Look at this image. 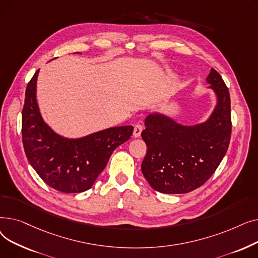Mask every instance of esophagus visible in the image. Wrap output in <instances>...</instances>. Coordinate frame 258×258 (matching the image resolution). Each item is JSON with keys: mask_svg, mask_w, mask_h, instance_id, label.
Returning <instances> with one entry per match:
<instances>
[{"mask_svg": "<svg viewBox=\"0 0 258 258\" xmlns=\"http://www.w3.org/2000/svg\"><path fill=\"white\" fill-rule=\"evenodd\" d=\"M141 133H142V126L141 125H136L134 127V132H133V136L135 138H139L141 136Z\"/></svg>", "mask_w": 258, "mask_h": 258, "instance_id": "esophagus-1", "label": "esophagus"}]
</instances>
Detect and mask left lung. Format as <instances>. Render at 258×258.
<instances>
[{"mask_svg":"<svg viewBox=\"0 0 258 258\" xmlns=\"http://www.w3.org/2000/svg\"><path fill=\"white\" fill-rule=\"evenodd\" d=\"M206 81L216 104L204 122L182 124L161 112L145 118L141 136L147 153L141 170L159 192L177 195L195 190L214 173L227 153L232 128L229 91L214 69Z\"/></svg>","mask_w":258,"mask_h":258,"instance_id":"1","label":"left lung"}]
</instances>
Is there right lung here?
I'll use <instances>...</instances> for the list:
<instances>
[{
    "label": "right lung",
    "mask_w": 258,
    "mask_h": 258,
    "mask_svg": "<svg viewBox=\"0 0 258 258\" xmlns=\"http://www.w3.org/2000/svg\"><path fill=\"white\" fill-rule=\"evenodd\" d=\"M35 72L25 94L22 137L29 163L50 187L64 194L90 189L116 148L127 141L132 125L108 127L79 138H67L44 120L36 99Z\"/></svg>",
    "instance_id": "right-lung-1"
}]
</instances>
